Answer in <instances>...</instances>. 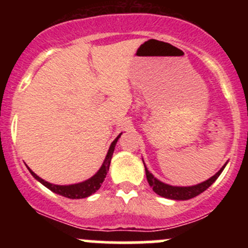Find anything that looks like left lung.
Masks as SVG:
<instances>
[{"label": "left lung", "mask_w": 248, "mask_h": 248, "mask_svg": "<svg viewBox=\"0 0 248 248\" xmlns=\"http://www.w3.org/2000/svg\"><path fill=\"white\" fill-rule=\"evenodd\" d=\"M224 167H226V164L219 169L218 172H216V174H215L212 177H210L209 180H206V181L202 182V184L199 185H196V186H191V187H175V186H170V185L163 184V182L157 180L151 172L147 170L146 166H145V172H146L147 182H149L150 186L152 187L155 193H157L161 197H164V198L174 199V201H187V199L194 198V197H197L198 194L202 193L205 189L209 188V187L216 181L217 177L221 175V172L224 169Z\"/></svg>", "instance_id": "obj_1"}]
</instances>
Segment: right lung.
Here are the masks:
<instances>
[{"instance_id": "add662e5", "label": "right lung", "mask_w": 248, "mask_h": 248, "mask_svg": "<svg viewBox=\"0 0 248 248\" xmlns=\"http://www.w3.org/2000/svg\"><path fill=\"white\" fill-rule=\"evenodd\" d=\"M120 137H121V133L117 136V138L111 142L109 147V151L107 154L106 159H104V163L102 164L101 169L97 171L96 175L91 177V179L86 180L84 182H80V184H76V185H69V186H59V185H52L49 184V182L44 181L43 179L38 176V175L34 174L33 171H31L32 176L34 177L36 180H38L41 184H43L46 188H49L50 191L55 192V193L60 194L62 197H66V198L69 199H80V198H86V197L91 196L92 193H94L96 191H98L101 185L103 184L104 177L107 176V172L109 170V166H110V161H111L112 157V152L115 150V145H116L117 140H119Z\"/></svg>"}]
</instances>
